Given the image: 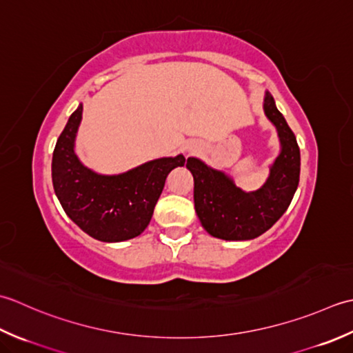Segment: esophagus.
I'll list each match as a JSON object with an SVG mask.
<instances>
[{"label": "esophagus", "instance_id": "34e87169", "mask_svg": "<svg viewBox=\"0 0 353 353\" xmlns=\"http://www.w3.org/2000/svg\"><path fill=\"white\" fill-rule=\"evenodd\" d=\"M193 150H195V149H193L192 146H190V148H187V152H193Z\"/></svg>", "mask_w": 353, "mask_h": 353}]
</instances>
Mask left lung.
Instances as JSON below:
<instances>
[{
	"label": "left lung",
	"instance_id": "1",
	"mask_svg": "<svg viewBox=\"0 0 353 353\" xmlns=\"http://www.w3.org/2000/svg\"><path fill=\"white\" fill-rule=\"evenodd\" d=\"M265 116L276 126L280 152L270 166L261 189L245 192L225 172L207 166L199 158H187L195 189V210L208 234L224 241H250L267 232L290 207L300 179V149L296 135L268 91Z\"/></svg>",
	"mask_w": 353,
	"mask_h": 353
}]
</instances>
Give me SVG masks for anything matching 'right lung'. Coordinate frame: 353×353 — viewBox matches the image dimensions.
Returning a JSON list of instances; mask_svg holds the SVG:
<instances>
[{
	"label": "right lung",
	"mask_w": 353,
	"mask_h": 353,
	"mask_svg": "<svg viewBox=\"0 0 353 353\" xmlns=\"http://www.w3.org/2000/svg\"><path fill=\"white\" fill-rule=\"evenodd\" d=\"M82 103L71 114L56 141L52 179L57 199L74 224L102 242H121L141 234L149 225L166 178L184 155L163 157L119 175H102L83 166L76 154Z\"/></svg>",
	"instance_id": "right-lung-1"
}]
</instances>
